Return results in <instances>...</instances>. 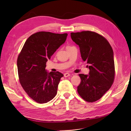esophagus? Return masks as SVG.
<instances>
[{
    "mask_svg": "<svg viewBox=\"0 0 131 131\" xmlns=\"http://www.w3.org/2000/svg\"><path fill=\"white\" fill-rule=\"evenodd\" d=\"M70 75V74H69V73H68L64 74V77H69Z\"/></svg>",
    "mask_w": 131,
    "mask_h": 131,
    "instance_id": "esophagus-1",
    "label": "esophagus"
}]
</instances>
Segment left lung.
Masks as SVG:
<instances>
[{"mask_svg":"<svg viewBox=\"0 0 131 131\" xmlns=\"http://www.w3.org/2000/svg\"><path fill=\"white\" fill-rule=\"evenodd\" d=\"M71 38L80 48L83 60L88 64V75L80 74L78 92L89 102L100 99L110 88L115 76L113 49L108 41L96 32H71Z\"/></svg>","mask_w":131,"mask_h":131,"instance_id":"left-lung-1","label":"left lung"}]
</instances>
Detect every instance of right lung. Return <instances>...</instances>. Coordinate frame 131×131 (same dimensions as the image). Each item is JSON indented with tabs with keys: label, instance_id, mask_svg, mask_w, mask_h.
Segmentation results:
<instances>
[{
	"label": "right lung",
	"instance_id": "obj_1",
	"mask_svg": "<svg viewBox=\"0 0 131 131\" xmlns=\"http://www.w3.org/2000/svg\"><path fill=\"white\" fill-rule=\"evenodd\" d=\"M68 34L40 31L31 35L25 43L17 58L19 80L30 97L39 104L51 101L57 92L63 75L49 72L46 62L65 42Z\"/></svg>",
	"mask_w": 131,
	"mask_h": 131
}]
</instances>
